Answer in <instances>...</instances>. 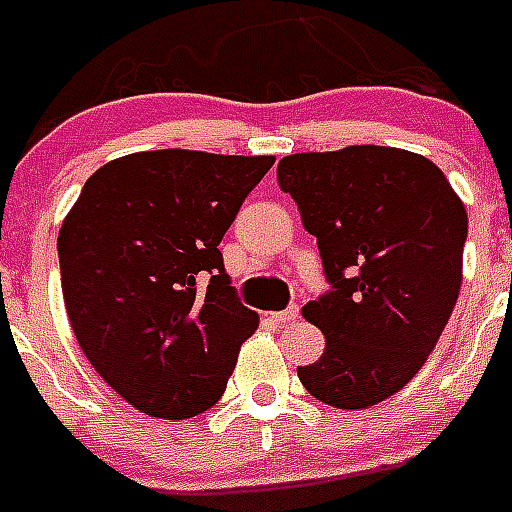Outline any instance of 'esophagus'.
<instances>
[{
  "mask_svg": "<svg viewBox=\"0 0 512 512\" xmlns=\"http://www.w3.org/2000/svg\"><path fill=\"white\" fill-rule=\"evenodd\" d=\"M272 320H275L277 325H285V322L298 320V309L296 306H290V309H285V312H275L272 314Z\"/></svg>",
  "mask_w": 512,
  "mask_h": 512,
  "instance_id": "1",
  "label": "esophagus"
}]
</instances>
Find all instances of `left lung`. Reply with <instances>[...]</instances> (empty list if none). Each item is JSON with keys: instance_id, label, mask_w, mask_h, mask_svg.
<instances>
[{"instance_id": "8db88e82", "label": "left lung", "mask_w": 512, "mask_h": 512, "mask_svg": "<svg viewBox=\"0 0 512 512\" xmlns=\"http://www.w3.org/2000/svg\"><path fill=\"white\" fill-rule=\"evenodd\" d=\"M317 237L330 293L301 309L325 335L298 380L338 410L402 391L439 341L463 285L468 214L444 171L402 147L351 145L277 163Z\"/></svg>"}]
</instances>
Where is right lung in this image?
Returning a JSON list of instances; mask_svg holds the SVG:
<instances>
[{"label": "right lung", "mask_w": 512, "mask_h": 512, "mask_svg": "<svg viewBox=\"0 0 512 512\" xmlns=\"http://www.w3.org/2000/svg\"><path fill=\"white\" fill-rule=\"evenodd\" d=\"M275 155L145 150L87 179L57 235L73 335L100 378L150 418L222 399L259 314L235 298L224 232Z\"/></svg>", "instance_id": "add662e5"}]
</instances>
